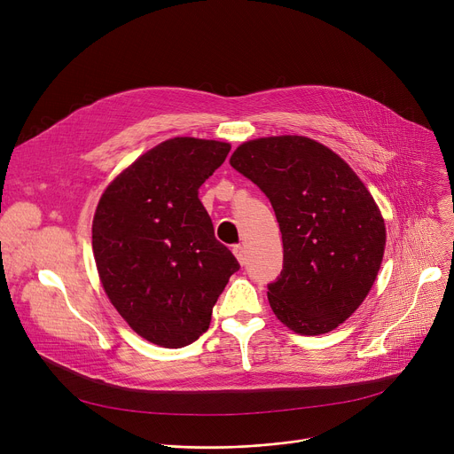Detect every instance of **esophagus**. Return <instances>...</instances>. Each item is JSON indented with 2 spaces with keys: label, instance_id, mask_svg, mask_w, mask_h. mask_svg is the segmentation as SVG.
<instances>
[{
  "label": "esophagus",
  "instance_id": "obj_1",
  "mask_svg": "<svg viewBox=\"0 0 454 454\" xmlns=\"http://www.w3.org/2000/svg\"><path fill=\"white\" fill-rule=\"evenodd\" d=\"M233 253L237 256V261L244 266L246 264V249H244V246L242 244H235L233 246Z\"/></svg>",
  "mask_w": 454,
  "mask_h": 454
}]
</instances>
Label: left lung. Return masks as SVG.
<instances>
[{
    "label": "left lung",
    "mask_w": 454,
    "mask_h": 454,
    "mask_svg": "<svg viewBox=\"0 0 454 454\" xmlns=\"http://www.w3.org/2000/svg\"><path fill=\"white\" fill-rule=\"evenodd\" d=\"M231 167L270 200L284 266L268 284L277 317L305 336L334 331L366 298L382 262L384 219L356 172L305 137L258 138Z\"/></svg>",
    "instance_id": "obj_1"
}]
</instances>
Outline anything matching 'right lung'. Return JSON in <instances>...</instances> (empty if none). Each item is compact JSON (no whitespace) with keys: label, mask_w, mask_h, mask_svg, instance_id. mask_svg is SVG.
<instances>
[{"label":"right lung","mask_w":454,"mask_h":454,"mask_svg":"<svg viewBox=\"0 0 454 454\" xmlns=\"http://www.w3.org/2000/svg\"><path fill=\"white\" fill-rule=\"evenodd\" d=\"M230 149L215 140H167L125 168L97 207L93 253L102 286L131 329L154 345L181 348L203 336L240 270L200 201V186Z\"/></svg>","instance_id":"add662e5"}]
</instances>
